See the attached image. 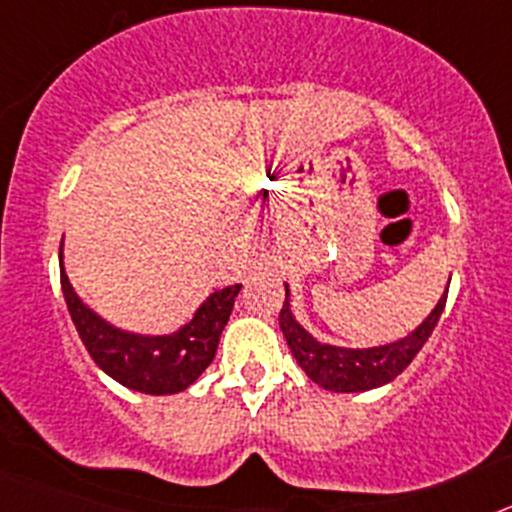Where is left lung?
Wrapping results in <instances>:
<instances>
[{
    "mask_svg": "<svg viewBox=\"0 0 512 512\" xmlns=\"http://www.w3.org/2000/svg\"><path fill=\"white\" fill-rule=\"evenodd\" d=\"M284 289H287V297H284V305L279 310V328L287 338L289 351L302 366V372L330 392H366L392 382L397 374L408 369L410 361L418 356L425 341L431 338L443 307H446V295H443L431 310V315L400 341L372 348H346L330 346V343L318 341L312 333H307L292 315L287 284H284Z\"/></svg>",
    "mask_w": 512,
    "mask_h": 512,
    "instance_id": "obj_1",
    "label": "left lung"
}]
</instances>
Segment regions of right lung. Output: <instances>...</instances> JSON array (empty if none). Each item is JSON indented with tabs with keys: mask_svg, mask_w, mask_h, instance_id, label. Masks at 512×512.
<instances>
[{
	"mask_svg": "<svg viewBox=\"0 0 512 512\" xmlns=\"http://www.w3.org/2000/svg\"><path fill=\"white\" fill-rule=\"evenodd\" d=\"M58 261L63 300L94 364L122 387L146 395H176L197 382V377L215 359L220 333L233 312L235 297L241 292V284L217 289L179 330L166 336H143L107 323L92 307L81 302L63 269V241Z\"/></svg>",
	"mask_w": 512,
	"mask_h": 512,
	"instance_id": "right-lung-1",
	"label": "right lung"
}]
</instances>
